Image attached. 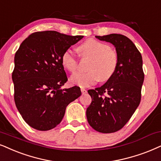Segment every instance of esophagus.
Masks as SVG:
<instances>
[{
    "mask_svg": "<svg viewBox=\"0 0 161 161\" xmlns=\"http://www.w3.org/2000/svg\"><path fill=\"white\" fill-rule=\"evenodd\" d=\"M81 91H82V94H85V93H87V91L85 90V88H81Z\"/></svg>",
    "mask_w": 161,
    "mask_h": 161,
    "instance_id": "obj_1",
    "label": "esophagus"
}]
</instances>
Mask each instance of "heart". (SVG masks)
Instances as JSON below:
<instances>
[{
    "label": "heart",
    "instance_id": "1",
    "mask_svg": "<svg viewBox=\"0 0 161 161\" xmlns=\"http://www.w3.org/2000/svg\"><path fill=\"white\" fill-rule=\"evenodd\" d=\"M78 50L83 58H91L87 72L76 73L70 79L72 84L81 87H89L99 80L106 82L117 70L119 56L115 50L108 44L94 38H89L78 46ZM62 64L64 68L74 73L78 68V62L70 50H66L62 56Z\"/></svg>",
    "mask_w": 161,
    "mask_h": 161
}]
</instances>
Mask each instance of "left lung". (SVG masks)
Segmentation results:
<instances>
[{
	"mask_svg": "<svg viewBox=\"0 0 161 161\" xmlns=\"http://www.w3.org/2000/svg\"><path fill=\"white\" fill-rule=\"evenodd\" d=\"M96 38L115 47L119 64L106 83L87 91L92 102L87 108V119L96 131L113 133L128 123L140 104L144 80L143 59L135 44L125 36L110 34Z\"/></svg>",
	"mask_w": 161,
	"mask_h": 161,
	"instance_id": "1",
	"label": "left lung"
}]
</instances>
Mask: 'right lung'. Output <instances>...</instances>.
I'll use <instances>...</instances> for the list:
<instances>
[{
    "label": "right lung",
    "mask_w": 161,
    "mask_h": 161,
    "mask_svg": "<svg viewBox=\"0 0 161 161\" xmlns=\"http://www.w3.org/2000/svg\"><path fill=\"white\" fill-rule=\"evenodd\" d=\"M82 38L56 31L36 32L15 53L14 99L24 120L33 129H53L62 120L67 106L82 94L77 86L61 87L68 81L63 53Z\"/></svg>",
    "instance_id": "1"
}]
</instances>
